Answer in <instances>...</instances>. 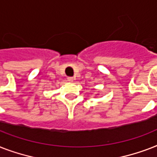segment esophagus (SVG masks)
Wrapping results in <instances>:
<instances>
[{
  "label": "esophagus",
  "mask_w": 157,
  "mask_h": 157,
  "mask_svg": "<svg viewBox=\"0 0 157 157\" xmlns=\"http://www.w3.org/2000/svg\"><path fill=\"white\" fill-rule=\"evenodd\" d=\"M73 77H67V81H70V82H71V81H73Z\"/></svg>",
  "instance_id": "obj_1"
}]
</instances>
